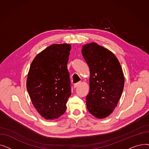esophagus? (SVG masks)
<instances>
[{
	"label": "esophagus",
	"instance_id": "obj_1",
	"mask_svg": "<svg viewBox=\"0 0 149 149\" xmlns=\"http://www.w3.org/2000/svg\"><path fill=\"white\" fill-rule=\"evenodd\" d=\"M80 82H78V83H75V84H74V88H77L78 86H79L80 84Z\"/></svg>",
	"mask_w": 149,
	"mask_h": 149
}]
</instances>
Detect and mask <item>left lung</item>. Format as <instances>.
<instances>
[{
  "label": "left lung",
  "mask_w": 149,
  "mask_h": 149,
  "mask_svg": "<svg viewBox=\"0 0 149 149\" xmlns=\"http://www.w3.org/2000/svg\"><path fill=\"white\" fill-rule=\"evenodd\" d=\"M81 52L91 73L86 98L88 111L96 118H106L116 107L123 91L121 65L112 52L95 43L85 45Z\"/></svg>",
  "instance_id": "obj_1"
}]
</instances>
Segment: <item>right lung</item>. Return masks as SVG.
Listing matches in <instances>:
<instances>
[{
	"mask_svg": "<svg viewBox=\"0 0 149 149\" xmlns=\"http://www.w3.org/2000/svg\"><path fill=\"white\" fill-rule=\"evenodd\" d=\"M69 44H54L39 53L33 61L26 88L34 107L46 120H54L66 110L71 94L67 68L70 50Z\"/></svg>",
	"mask_w": 149,
	"mask_h": 149,
	"instance_id": "right-lung-1",
	"label": "right lung"
}]
</instances>
